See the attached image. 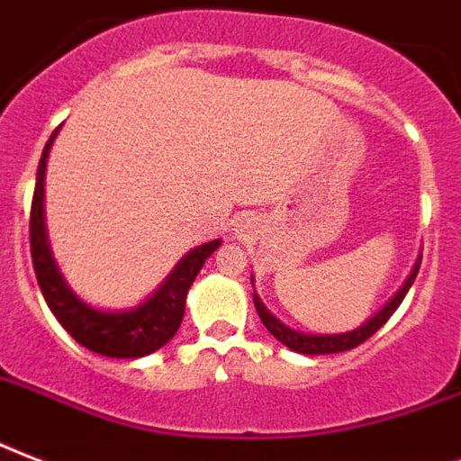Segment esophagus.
Wrapping results in <instances>:
<instances>
[{
    "label": "esophagus",
    "instance_id": "34e87169",
    "mask_svg": "<svg viewBox=\"0 0 461 461\" xmlns=\"http://www.w3.org/2000/svg\"><path fill=\"white\" fill-rule=\"evenodd\" d=\"M255 233V219L249 216V213H242L235 219V235H240V238H248V235Z\"/></svg>",
    "mask_w": 461,
    "mask_h": 461
}]
</instances>
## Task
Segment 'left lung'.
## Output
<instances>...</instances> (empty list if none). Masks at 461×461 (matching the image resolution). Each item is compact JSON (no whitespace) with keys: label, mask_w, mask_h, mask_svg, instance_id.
I'll return each mask as SVG.
<instances>
[{"label":"left lung","mask_w":461,"mask_h":461,"mask_svg":"<svg viewBox=\"0 0 461 461\" xmlns=\"http://www.w3.org/2000/svg\"><path fill=\"white\" fill-rule=\"evenodd\" d=\"M419 267H420V259H416V267L413 271L409 274V279L404 281V286L399 288L394 298H392L387 305H384L377 315H373L367 322H363L358 330L353 331H344V334H305V331H295L291 327L276 320V317L271 315L269 310L264 308V303L259 301V295L252 294V301H255V308H257V315L259 320L264 322V327L274 334V337L279 339L281 344L288 346L291 351L295 353H305V356H324V353H341V351H351L356 346H360L366 339H370L375 334L380 327H383L392 315H394V310L402 305L404 301V295L409 294V288H411L413 279H416V274H419Z\"/></svg>","instance_id":"8db88e82"}]
</instances>
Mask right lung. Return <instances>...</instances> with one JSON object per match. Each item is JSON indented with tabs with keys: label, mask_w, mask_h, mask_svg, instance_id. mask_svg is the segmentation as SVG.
<instances>
[{
	"label": "right lung",
	"mask_w": 461,
	"mask_h": 461,
	"mask_svg": "<svg viewBox=\"0 0 461 461\" xmlns=\"http://www.w3.org/2000/svg\"><path fill=\"white\" fill-rule=\"evenodd\" d=\"M57 131L42 149L41 166L35 175L33 204H31V257L38 276V286L48 308L57 317V322L77 339L78 344L88 351L101 353L108 358H141L149 353L158 351L175 337L180 330L182 315H185V301L192 281L197 279L199 269L204 267L206 257L219 248L221 240H212L199 245L192 252L182 257L177 267L166 276L158 291L144 301L141 305L120 312H105L94 305H88L78 298L57 269L52 252L45 233V212H42V197H45V166H48L50 149L55 141Z\"/></svg>",
	"instance_id": "add662e5"
}]
</instances>
